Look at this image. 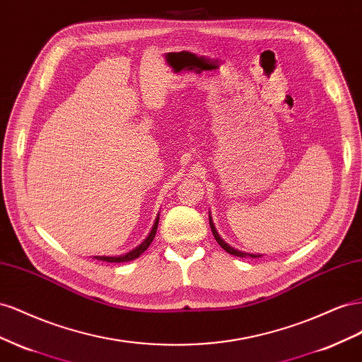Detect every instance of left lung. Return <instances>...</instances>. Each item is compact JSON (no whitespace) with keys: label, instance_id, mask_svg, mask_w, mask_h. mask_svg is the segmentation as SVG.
<instances>
[{"label":"left lung","instance_id":"1","mask_svg":"<svg viewBox=\"0 0 362 362\" xmlns=\"http://www.w3.org/2000/svg\"><path fill=\"white\" fill-rule=\"evenodd\" d=\"M209 224H211V230H212V233H214V236H215L216 243H218L227 253H229V255H233V256H238V257H244V256H247V253L240 252V250H235L233 247H230L229 244H226V243L220 238V235H218V232H216V229H215V226H214V223H212V218H211V216H209ZM249 256H250V257H259L261 255H249Z\"/></svg>","mask_w":362,"mask_h":362}]
</instances>
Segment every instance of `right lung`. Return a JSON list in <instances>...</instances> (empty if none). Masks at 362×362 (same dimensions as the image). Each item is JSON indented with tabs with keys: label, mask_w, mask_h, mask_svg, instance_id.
Listing matches in <instances>:
<instances>
[{
	"label": "right lung",
	"mask_w": 362,
	"mask_h": 362,
	"mask_svg": "<svg viewBox=\"0 0 362 362\" xmlns=\"http://www.w3.org/2000/svg\"><path fill=\"white\" fill-rule=\"evenodd\" d=\"M158 223H159V216L156 218V223H154L150 235L147 236V240L144 241L139 247H136L135 250H132V252H129V253H126V255H122V256H95V259H98V261H106V262H127V261L136 259V257H139L144 252H146V250L148 249V245L151 244V241H153V238H154V235H156Z\"/></svg>",
	"instance_id": "1"
}]
</instances>
